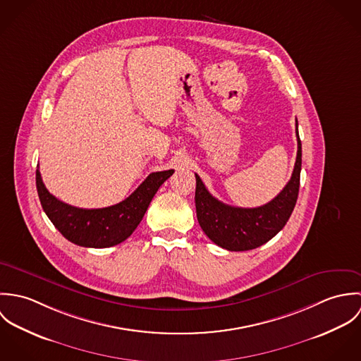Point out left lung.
I'll use <instances>...</instances> for the list:
<instances>
[{
    "instance_id": "1",
    "label": "left lung",
    "mask_w": 361,
    "mask_h": 361,
    "mask_svg": "<svg viewBox=\"0 0 361 361\" xmlns=\"http://www.w3.org/2000/svg\"><path fill=\"white\" fill-rule=\"evenodd\" d=\"M298 157L290 180L269 203L256 208H242L221 203L209 195L196 173V212L207 236L229 252H245L271 240L288 222L298 202L302 171V142L298 130Z\"/></svg>"
}]
</instances>
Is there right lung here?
<instances>
[{"label":"right lung","instance_id":"obj_1","mask_svg":"<svg viewBox=\"0 0 361 361\" xmlns=\"http://www.w3.org/2000/svg\"><path fill=\"white\" fill-rule=\"evenodd\" d=\"M172 173L173 169L153 172L123 202L93 209L69 206L58 200L44 186L39 169L36 186L44 212L63 238L78 246L104 249L119 245L133 233L157 190Z\"/></svg>","mask_w":361,"mask_h":361}]
</instances>
